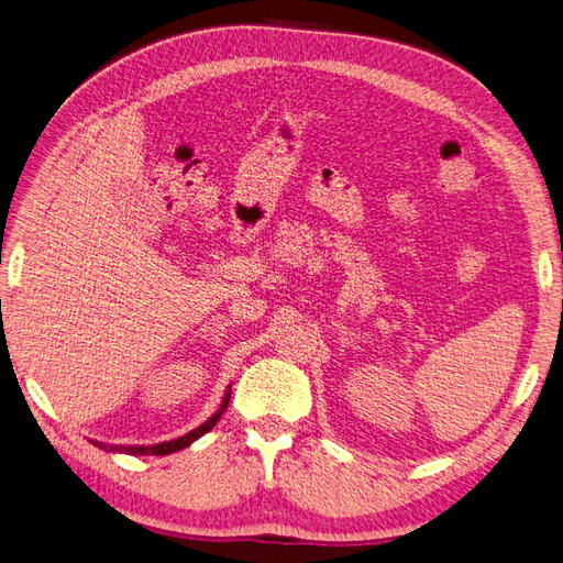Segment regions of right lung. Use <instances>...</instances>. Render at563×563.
Wrapping results in <instances>:
<instances>
[{"label": "right lung", "instance_id": "add662e5", "mask_svg": "<svg viewBox=\"0 0 563 563\" xmlns=\"http://www.w3.org/2000/svg\"><path fill=\"white\" fill-rule=\"evenodd\" d=\"M229 399H231V394L227 391V396H224V401H222V406H219V410L217 413L208 420V422H202L198 430H194V432H188V434H184V437H178V440H172V442H164V444H155V446H104V444H98V446H102V449H107V451H123V454H131V456H167V454H174V451H178V449H184V446H188L190 442H196L198 437H202L205 432H210L214 424H217V420L222 418V413L227 410V406H229Z\"/></svg>", "mask_w": 563, "mask_h": 563}]
</instances>
